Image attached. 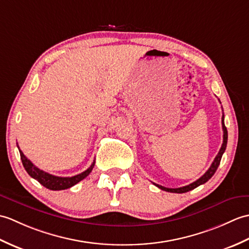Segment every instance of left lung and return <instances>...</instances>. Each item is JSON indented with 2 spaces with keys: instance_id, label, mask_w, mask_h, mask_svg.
Instances as JSON below:
<instances>
[{
  "instance_id": "8db88e82",
  "label": "left lung",
  "mask_w": 249,
  "mask_h": 249,
  "mask_svg": "<svg viewBox=\"0 0 249 249\" xmlns=\"http://www.w3.org/2000/svg\"><path fill=\"white\" fill-rule=\"evenodd\" d=\"M222 125H223V131H224V140H223V145L222 147H220L219 149V152L217 153V156L215 157L214 161L212 163L211 166H210V168L206 171V174H204L202 177H200L199 179L196 180L195 182H193V183L189 184V185H185V186H182V187H178V189H168V187H164L162 185H159V184H156L153 183L154 185H157L159 189H161L163 191H166V192H170V193H178V194H181V193H186L189 191H192L194 190L195 187L199 186L203 183H206V182L208 180H210L212 178V176L215 174V171H216L218 165L220 163V160H222V157L223 154L226 150V147H227V141H228V132H227V128L225 126V123H224V114H223V117H222Z\"/></svg>"
}]
</instances>
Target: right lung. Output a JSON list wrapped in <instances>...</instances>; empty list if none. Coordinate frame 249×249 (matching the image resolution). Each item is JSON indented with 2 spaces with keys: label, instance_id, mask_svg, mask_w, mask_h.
I'll return each instance as SVG.
<instances>
[{
  "label": "right lung",
  "instance_id": "add662e5",
  "mask_svg": "<svg viewBox=\"0 0 249 249\" xmlns=\"http://www.w3.org/2000/svg\"><path fill=\"white\" fill-rule=\"evenodd\" d=\"M19 148V146H18ZM20 152V157H21V161L23 166L25 168V170L27 171L32 178H34L35 180H37L41 185H43L45 187L49 190L52 191H60V190H66L69 189V187L75 185L76 183L83 179H85L86 177L90 174V171L92 170L93 166H95V162L91 164V166L86 169L83 173L73 176V177H57V176H53L50 175L46 171H43L41 169H39L38 167H36L34 164H33L29 159H27L23 152H22L19 149Z\"/></svg>",
  "mask_w": 249,
  "mask_h": 249
}]
</instances>
